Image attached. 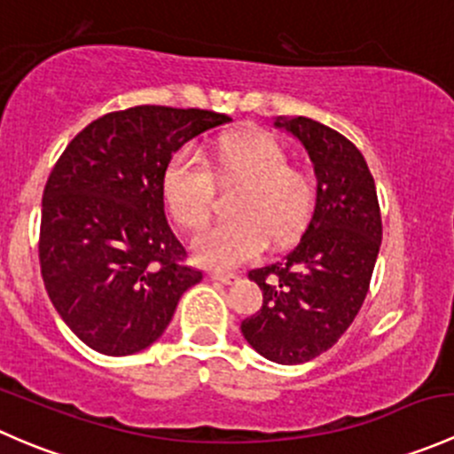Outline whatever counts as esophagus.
<instances>
[{
	"label": "esophagus",
	"mask_w": 454,
	"mask_h": 454,
	"mask_svg": "<svg viewBox=\"0 0 454 454\" xmlns=\"http://www.w3.org/2000/svg\"><path fill=\"white\" fill-rule=\"evenodd\" d=\"M208 277L213 278V281H222V283H232L237 278L235 272H222V270H210Z\"/></svg>",
	"instance_id": "obj_1"
}]
</instances>
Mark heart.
Instances as JSON below:
<instances>
[{
	"label": "heart",
	"instance_id": "b5f03b06",
	"mask_svg": "<svg viewBox=\"0 0 454 454\" xmlns=\"http://www.w3.org/2000/svg\"><path fill=\"white\" fill-rule=\"evenodd\" d=\"M215 182L239 184L228 210L232 217L215 223L195 239L201 263L232 268L268 246L286 244L309 222L316 182L308 168L287 162V151L274 136L253 129L226 136L215 146L213 164L195 151L180 149L162 171V198L176 223L200 231L210 217Z\"/></svg>",
	"mask_w": 454,
	"mask_h": 454
}]
</instances>
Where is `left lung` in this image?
<instances>
[{
	"instance_id": "obj_1",
	"label": "left lung",
	"mask_w": 454,
	"mask_h": 454,
	"mask_svg": "<svg viewBox=\"0 0 454 454\" xmlns=\"http://www.w3.org/2000/svg\"><path fill=\"white\" fill-rule=\"evenodd\" d=\"M274 125L308 149L318 180L316 208L290 253L248 272L263 303L241 323V333L263 358L301 364L336 345L363 308L382 244V215L354 142L305 116Z\"/></svg>"
}]
</instances>
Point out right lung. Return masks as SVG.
<instances>
[{
  "mask_svg": "<svg viewBox=\"0 0 454 454\" xmlns=\"http://www.w3.org/2000/svg\"><path fill=\"white\" fill-rule=\"evenodd\" d=\"M228 121L164 105L109 112L79 131L50 171L41 277L59 316L98 354L146 349L204 278L164 217L162 171L184 142Z\"/></svg>",
  "mask_w": 454,
  "mask_h": 454,
  "instance_id": "add662e5",
  "label": "right lung"
}]
</instances>
